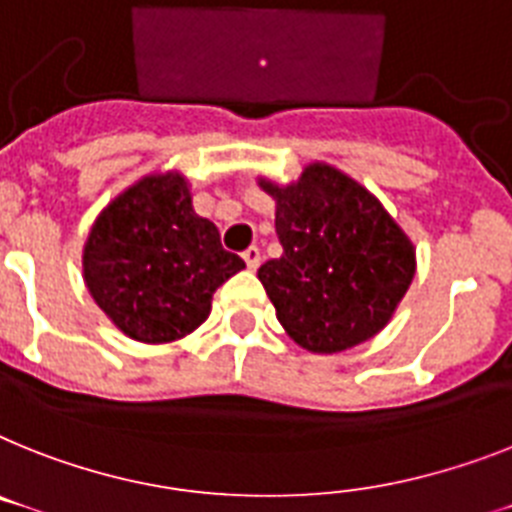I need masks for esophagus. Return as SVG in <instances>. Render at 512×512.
<instances>
[{"mask_svg": "<svg viewBox=\"0 0 512 512\" xmlns=\"http://www.w3.org/2000/svg\"><path fill=\"white\" fill-rule=\"evenodd\" d=\"M243 261L248 264V269H259L261 264V248L259 246H251L243 251Z\"/></svg>", "mask_w": 512, "mask_h": 512, "instance_id": "34e87169", "label": "esophagus"}]
</instances>
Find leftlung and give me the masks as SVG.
<instances>
[{"mask_svg": "<svg viewBox=\"0 0 512 512\" xmlns=\"http://www.w3.org/2000/svg\"><path fill=\"white\" fill-rule=\"evenodd\" d=\"M274 198L282 256L259 280L301 348L340 353L382 332L416 274V248L377 196L324 162L290 185L259 177Z\"/></svg>", "mask_w": 512, "mask_h": 512, "instance_id": "1", "label": "left lung"}]
</instances>
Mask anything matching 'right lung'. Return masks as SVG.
<instances>
[{"instance_id": "right-lung-1", "label": "right lung", "mask_w": 512, "mask_h": 512, "mask_svg": "<svg viewBox=\"0 0 512 512\" xmlns=\"http://www.w3.org/2000/svg\"><path fill=\"white\" fill-rule=\"evenodd\" d=\"M246 269L198 217L180 172L146 175L96 217L83 280L96 306L138 342H172L206 322L211 295Z\"/></svg>"}]
</instances>
